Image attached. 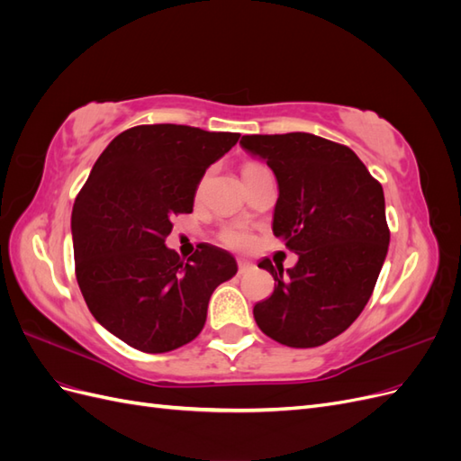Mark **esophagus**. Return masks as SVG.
<instances>
[{
	"mask_svg": "<svg viewBox=\"0 0 461 461\" xmlns=\"http://www.w3.org/2000/svg\"><path fill=\"white\" fill-rule=\"evenodd\" d=\"M254 267V263L252 261H248V259H239V273H246V271H249Z\"/></svg>",
	"mask_w": 461,
	"mask_h": 461,
	"instance_id": "1",
	"label": "esophagus"
}]
</instances>
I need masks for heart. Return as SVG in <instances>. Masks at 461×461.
<instances>
[{
  "instance_id": "b5f03b06",
  "label": "heart",
  "mask_w": 461,
  "mask_h": 461,
  "mask_svg": "<svg viewBox=\"0 0 461 461\" xmlns=\"http://www.w3.org/2000/svg\"><path fill=\"white\" fill-rule=\"evenodd\" d=\"M256 167H261V165L248 163V165H244L242 173H246L249 169H256ZM219 240L232 249H248L254 244V234L246 225H242V222H234V225H229L221 230Z\"/></svg>"
}]
</instances>
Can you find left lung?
I'll return each mask as SVG.
<instances>
[{
	"label": "left lung",
	"mask_w": 461,
	"mask_h": 461,
	"mask_svg": "<svg viewBox=\"0 0 461 461\" xmlns=\"http://www.w3.org/2000/svg\"><path fill=\"white\" fill-rule=\"evenodd\" d=\"M278 183L273 234L298 254L292 269L261 259L273 294L254 305L258 327L290 348H315L350 327L369 302L390 232L383 186L356 153L308 132L242 136Z\"/></svg>",
	"instance_id": "left-lung-1"
}]
</instances>
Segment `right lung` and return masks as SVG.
<instances>
[{
	"mask_svg": "<svg viewBox=\"0 0 461 461\" xmlns=\"http://www.w3.org/2000/svg\"><path fill=\"white\" fill-rule=\"evenodd\" d=\"M239 132L140 124L121 132L94 163L75 200L77 281L90 313L140 352L176 350L200 334L213 290L236 259L200 244L186 261L165 246L171 219L192 213L205 169Z\"/></svg>",
	"mask_w": 461,
	"mask_h": 461,
	"instance_id": "obj_1",
	"label": "right lung"
}]
</instances>
